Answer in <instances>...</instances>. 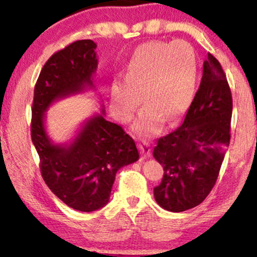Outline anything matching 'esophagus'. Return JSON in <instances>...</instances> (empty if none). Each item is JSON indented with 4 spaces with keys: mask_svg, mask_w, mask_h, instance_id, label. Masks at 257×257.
I'll list each match as a JSON object with an SVG mask.
<instances>
[{
    "mask_svg": "<svg viewBox=\"0 0 257 257\" xmlns=\"http://www.w3.org/2000/svg\"><path fill=\"white\" fill-rule=\"evenodd\" d=\"M139 150H141L142 155H143L144 158H149L150 155H152V148H150L148 142H143L142 144H139Z\"/></svg>",
    "mask_w": 257,
    "mask_h": 257,
    "instance_id": "obj_1",
    "label": "esophagus"
}]
</instances>
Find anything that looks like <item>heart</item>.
Segmentation results:
<instances>
[{
  "instance_id": "b5f03b06",
  "label": "heart",
  "mask_w": 257,
  "mask_h": 257,
  "mask_svg": "<svg viewBox=\"0 0 257 257\" xmlns=\"http://www.w3.org/2000/svg\"><path fill=\"white\" fill-rule=\"evenodd\" d=\"M125 82L112 84V104L116 118L129 121L141 103L133 132L138 137H150L190 107L198 80L195 51L185 41L173 43L148 42L139 46L126 64Z\"/></svg>"
}]
</instances>
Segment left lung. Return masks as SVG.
Returning <instances> with one entry per match:
<instances>
[{"instance_id": "left-lung-1", "label": "left lung", "mask_w": 257, "mask_h": 257, "mask_svg": "<svg viewBox=\"0 0 257 257\" xmlns=\"http://www.w3.org/2000/svg\"><path fill=\"white\" fill-rule=\"evenodd\" d=\"M232 98L226 76L216 58L208 54L203 78L184 121L158 139L153 155L164 175L154 198L173 212L193 209L214 188L230 143Z\"/></svg>"}]
</instances>
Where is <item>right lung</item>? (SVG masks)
Wrapping results in <instances>:
<instances>
[{
	"label": "right lung",
	"mask_w": 257,
	"mask_h": 257,
	"mask_svg": "<svg viewBox=\"0 0 257 257\" xmlns=\"http://www.w3.org/2000/svg\"><path fill=\"white\" fill-rule=\"evenodd\" d=\"M95 48L92 40L76 41L46 62L35 87L31 124L43 180L66 205L84 212L107 205L116 172L139 159L133 139L104 118L103 108L69 143H53L46 131V112L54 102L94 89Z\"/></svg>",
	"instance_id": "add662e5"
}]
</instances>
